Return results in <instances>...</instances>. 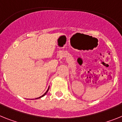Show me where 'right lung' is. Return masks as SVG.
I'll return each mask as SVG.
<instances>
[{
	"mask_svg": "<svg viewBox=\"0 0 122 122\" xmlns=\"http://www.w3.org/2000/svg\"><path fill=\"white\" fill-rule=\"evenodd\" d=\"M48 90H49V88H48V90H47V91H46V92H45V93H44V94H43V95H42V96H41V97H39V98H36V99H39V98H42V97H43V96H45V95H46V93H47V92H48Z\"/></svg>",
	"mask_w": 122,
	"mask_h": 122,
	"instance_id": "add662e5",
	"label": "right lung"
}]
</instances>
